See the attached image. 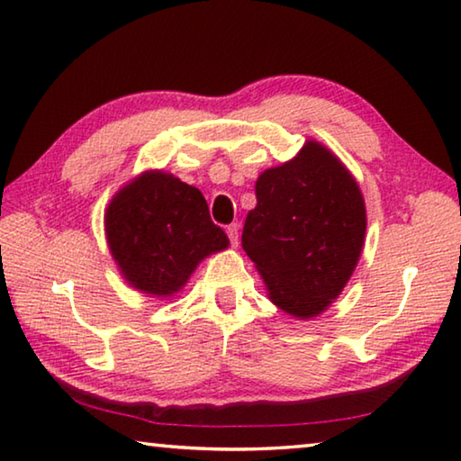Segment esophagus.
<instances>
[{
    "mask_svg": "<svg viewBox=\"0 0 461 461\" xmlns=\"http://www.w3.org/2000/svg\"><path fill=\"white\" fill-rule=\"evenodd\" d=\"M226 235H229V239H230V245L237 247V245H239V239H240V235H239V224L232 222V224L229 226V229H226Z\"/></svg>",
    "mask_w": 461,
    "mask_h": 461,
    "instance_id": "esophagus-1",
    "label": "esophagus"
}]
</instances>
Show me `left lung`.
<instances>
[{
  "instance_id": "left-lung-1",
  "label": "left lung",
  "mask_w": 461,
  "mask_h": 461,
  "mask_svg": "<svg viewBox=\"0 0 461 461\" xmlns=\"http://www.w3.org/2000/svg\"><path fill=\"white\" fill-rule=\"evenodd\" d=\"M255 195L243 249L269 300L294 319L319 316L343 292L364 249L366 202L356 177L308 140L292 161L261 173Z\"/></svg>"
}]
</instances>
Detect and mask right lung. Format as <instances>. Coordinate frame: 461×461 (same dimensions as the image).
<instances>
[{"label": "right lung", "instance_id": "right-lung-1", "mask_svg": "<svg viewBox=\"0 0 461 461\" xmlns=\"http://www.w3.org/2000/svg\"><path fill=\"white\" fill-rule=\"evenodd\" d=\"M105 239L131 288L176 296L198 263L229 247L198 187L165 171H145L105 208Z\"/></svg>", "mask_w": 461, "mask_h": 461}]
</instances>
